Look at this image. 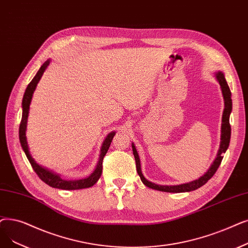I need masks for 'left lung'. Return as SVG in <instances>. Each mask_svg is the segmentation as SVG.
I'll use <instances>...</instances> for the list:
<instances>
[{
	"label": "left lung",
	"mask_w": 248,
	"mask_h": 248,
	"mask_svg": "<svg viewBox=\"0 0 248 248\" xmlns=\"http://www.w3.org/2000/svg\"><path fill=\"white\" fill-rule=\"evenodd\" d=\"M215 77H216V80L218 81L220 88L222 91L223 95V99H224V111L222 115V125H221V141H220V147L218 150V153L216 158H215L214 162L208 169V171L202 175L200 178L192 180L189 182H186V184H182V185H177V186H159L154 184V182H151L145 178V176L142 173V169H141V160H140L138 151L135 147V144L132 143V148H133V153L135 156L136 160V167L138 174L141 178L143 184L150 187L153 188L159 191H165V192H188L191 190H196L199 187L202 186L203 185L207 184V181L216 173L217 169L219 168L222 159H223V154L227 151L230 143V137H231V126L229 123V118L230 114L232 111V99H231V91L229 89V86L227 84V81L225 79L224 73L221 71H218L215 73Z\"/></svg>",
	"instance_id": "obj_1"
}]
</instances>
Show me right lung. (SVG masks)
<instances>
[{
	"instance_id": "right-lung-1",
	"label": "right lung",
	"mask_w": 248,
	"mask_h": 248,
	"mask_svg": "<svg viewBox=\"0 0 248 248\" xmlns=\"http://www.w3.org/2000/svg\"><path fill=\"white\" fill-rule=\"evenodd\" d=\"M50 63V59L45 62V63L39 68L38 72L36 73L35 77L32 79V81L28 84L27 88L24 92L23 95V99H22V120H21L20 123V127H19V140H20V144L21 147H22L24 153L30 162L32 168L36 172V174L39 176V178L46 182V185H48L51 187L55 188H60V189H66V190H74V189H82V188H87L93 186L96 182L98 181V179L101 176L102 173V161L107 153V151L109 149L110 143L112 141V139L115 135L116 132L112 131L108 135L106 136L104 139V141L101 145L100 148V155L98 158V162L95 166L94 171L92 173L82 179H74V180H69V179H64L62 178L60 174H57L56 172H53L44 166L39 165L34 158L31 156L28 143H27V138H26V130H27V121H28V115H29V108H30V103L32 100V96H33V93L36 89V86L38 82L40 81L42 75L46 72L47 67Z\"/></svg>"
}]
</instances>
